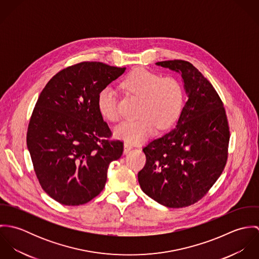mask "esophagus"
<instances>
[{
    "label": "esophagus",
    "instance_id": "obj_1",
    "mask_svg": "<svg viewBox=\"0 0 259 259\" xmlns=\"http://www.w3.org/2000/svg\"><path fill=\"white\" fill-rule=\"evenodd\" d=\"M132 148H133V146H132L131 144H128V143H124V146H123V152H124V153H127Z\"/></svg>",
    "mask_w": 259,
    "mask_h": 259
}]
</instances>
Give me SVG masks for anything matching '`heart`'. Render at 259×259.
I'll use <instances>...</instances> for the list:
<instances>
[{"label":"heart","instance_id":"1","mask_svg":"<svg viewBox=\"0 0 259 259\" xmlns=\"http://www.w3.org/2000/svg\"><path fill=\"white\" fill-rule=\"evenodd\" d=\"M121 87L128 94L141 99L138 112L141 118L123 121L114 128L115 137L128 144L144 142L153 135L156 127L159 131L170 128L183 113L185 87L176 76H161L147 69L137 68L123 77ZM98 109L106 119L112 122L118 120L116 95L110 87L100 91Z\"/></svg>","mask_w":259,"mask_h":259}]
</instances>
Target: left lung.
I'll list each match as a JSON object with an SVG mask.
<instances>
[{
  "instance_id": "1",
  "label": "left lung",
  "mask_w": 259,
  "mask_h": 259,
  "mask_svg": "<svg viewBox=\"0 0 259 259\" xmlns=\"http://www.w3.org/2000/svg\"><path fill=\"white\" fill-rule=\"evenodd\" d=\"M156 65L182 74L188 100L176 128L143 148L147 161L139 183L158 203L186 207L209 191L225 167L228 120L215 89L192 64L174 60Z\"/></svg>"
}]
</instances>
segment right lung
<instances>
[{
	"mask_svg": "<svg viewBox=\"0 0 259 259\" xmlns=\"http://www.w3.org/2000/svg\"><path fill=\"white\" fill-rule=\"evenodd\" d=\"M124 71L81 62L55 74L37 99L27 146L41 188L62 204L79 205L99 195L109 164L122 154V141L111 140L98 109V95Z\"/></svg>",
	"mask_w": 259,
	"mask_h": 259,
	"instance_id": "right-lung-1",
	"label": "right lung"
}]
</instances>
